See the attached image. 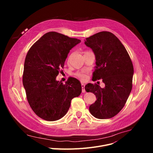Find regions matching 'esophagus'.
<instances>
[{
    "instance_id": "34e87169",
    "label": "esophagus",
    "mask_w": 153,
    "mask_h": 153,
    "mask_svg": "<svg viewBox=\"0 0 153 153\" xmlns=\"http://www.w3.org/2000/svg\"><path fill=\"white\" fill-rule=\"evenodd\" d=\"M82 93H85V84H84V83H82Z\"/></svg>"
}]
</instances>
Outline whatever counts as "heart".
<instances>
[{
    "label": "heart",
    "instance_id": "obj_1",
    "mask_svg": "<svg viewBox=\"0 0 153 153\" xmlns=\"http://www.w3.org/2000/svg\"><path fill=\"white\" fill-rule=\"evenodd\" d=\"M73 54L72 53V54H71L69 56V57H68V61H69V60H70V59L71 58ZM88 72L87 71H79V72L76 73V76H77L78 78H79L80 79H81V80H83V81H85V80H86L87 77H88Z\"/></svg>",
    "mask_w": 153,
    "mask_h": 153
}]
</instances>
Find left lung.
Instances as JSON below:
<instances>
[{"instance_id": "left-lung-1", "label": "left lung", "mask_w": 153, "mask_h": 153, "mask_svg": "<svg viewBox=\"0 0 153 153\" xmlns=\"http://www.w3.org/2000/svg\"><path fill=\"white\" fill-rule=\"evenodd\" d=\"M96 57V69L93 80L102 79L105 88L95 84L85 86L86 92L95 94L97 100L89 110L96 118L110 119L117 114L125 106L132 90L133 65L119 39L108 31L97 33L85 41Z\"/></svg>"}]
</instances>
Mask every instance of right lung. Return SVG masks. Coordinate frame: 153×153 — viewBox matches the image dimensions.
<instances>
[{
	"instance_id": "1",
	"label": "right lung",
	"mask_w": 153,
	"mask_h": 153,
	"mask_svg": "<svg viewBox=\"0 0 153 153\" xmlns=\"http://www.w3.org/2000/svg\"><path fill=\"white\" fill-rule=\"evenodd\" d=\"M80 42L57 32H48L27 53L23 85L30 106L43 120L55 121L63 117L71 100L82 92L81 84L75 78H69L65 84L56 80L70 50Z\"/></svg>"
}]
</instances>
